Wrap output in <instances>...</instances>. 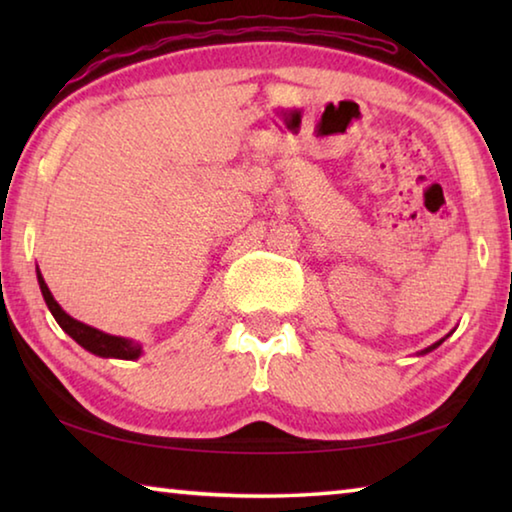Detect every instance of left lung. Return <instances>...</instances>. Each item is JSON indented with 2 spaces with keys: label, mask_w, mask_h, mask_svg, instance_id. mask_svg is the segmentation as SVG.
Returning <instances> with one entry per match:
<instances>
[{
  "label": "left lung",
  "mask_w": 512,
  "mask_h": 512,
  "mask_svg": "<svg viewBox=\"0 0 512 512\" xmlns=\"http://www.w3.org/2000/svg\"><path fill=\"white\" fill-rule=\"evenodd\" d=\"M440 343H443V341H438V343H433V345H429V348H427V350H424V352H431V350H436Z\"/></svg>",
  "instance_id": "obj_1"
}]
</instances>
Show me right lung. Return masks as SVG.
<instances>
[{
    "label": "right lung",
    "instance_id": "obj_1",
    "mask_svg": "<svg viewBox=\"0 0 512 512\" xmlns=\"http://www.w3.org/2000/svg\"><path fill=\"white\" fill-rule=\"evenodd\" d=\"M38 284H40V291L42 296H45V302L51 314H54L56 323L65 329V332L72 336V339L83 345L85 350H90L92 354H99V357H115V359H137L142 354V345L135 343L131 339H121V336H110V334H103L99 329H94L90 325L81 323V320H74L69 314H65L63 309H60L58 302L51 296L49 287L42 280V275L38 271Z\"/></svg>",
    "mask_w": 512,
    "mask_h": 512
}]
</instances>
